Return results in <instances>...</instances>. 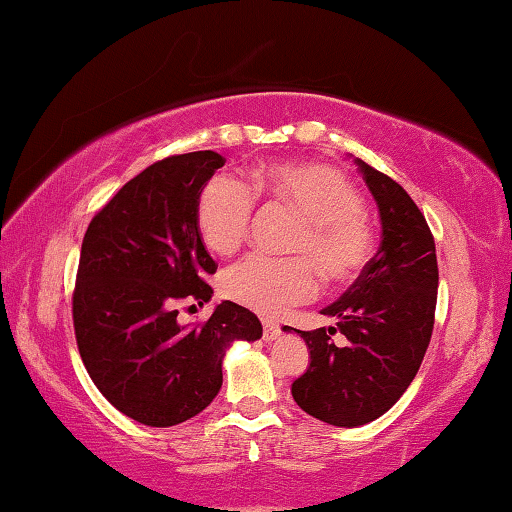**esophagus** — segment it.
Masks as SVG:
<instances>
[{
	"mask_svg": "<svg viewBox=\"0 0 512 512\" xmlns=\"http://www.w3.org/2000/svg\"><path fill=\"white\" fill-rule=\"evenodd\" d=\"M281 335V329H279V324H274V322H265L263 324V340L265 342H272V340H276Z\"/></svg>",
	"mask_w": 512,
	"mask_h": 512,
	"instance_id": "1",
	"label": "esophagus"
}]
</instances>
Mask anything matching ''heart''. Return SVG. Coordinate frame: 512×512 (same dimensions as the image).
<instances>
[{"mask_svg": "<svg viewBox=\"0 0 512 512\" xmlns=\"http://www.w3.org/2000/svg\"><path fill=\"white\" fill-rule=\"evenodd\" d=\"M254 192L290 208L301 229L290 251L306 258H267L251 254L226 267L220 290L263 315H281L326 283H347L363 272L372 256V229L363 215V197L345 174L320 163H272L254 172ZM254 195L231 174H215L199 192L197 226L204 245L229 254L247 236Z\"/></svg>", "mask_w": 512, "mask_h": 512, "instance_id": "obj_1", "label": "heart"}]
</instances>
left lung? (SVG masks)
I'll return each mask as SVG.
<instances>
[{"mask_svg":"<svg viewBox=\"0 0 512 512\" xmlns=\"http://www.w3.org/2000/svg\"><path fill=\"white\" fill-rule=\"evenodd\" d=\"M381 215V245L349 290L322 315L335 326L297 331L311 365L292 383V397L326 424L363 426L397 404L420 370L438 301L433 233L408 192L356 158ZM290 331V326H283ZM342 332L345 346L332 335Z\"/></svg>","mask_w":512,"mask_h":512,"instance_id":"8db88e82","label":"left lung"}]
</instances>
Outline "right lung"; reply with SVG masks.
I'll return each instance as SVG.
<instances>
[{
	"label": "right lung",
	"instance_id": "add662e5",
	"mask_svg": "<svg viewBox=\"0 0 512 512\" xmlns=\"http://www.w3.org/2000/svg\"><path fill=\"white\" fill-rule=\"evenodd\" d=\"M217 152L167 156L124 183L83 236L72 297L74 335L99 392L131 420L174 426L222 388V358L263 335L258 317L222 301L204 324L177 320L181 301H211L217 265L197 226L199 192Z\"/></svg>",
	"mask_w": 512,
	"mask_h": 512
}]
</instances>
